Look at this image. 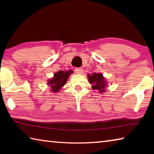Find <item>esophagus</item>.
<instances>
[{"instance_id":"1","label":"esophagus","mask_w":154,"mask_h":154,"mask_svg":"<svg viewBox=\"0 0 154 154\" xmlns=\"http://www.w3.org/2000/svg\"><path fill=\"white\" fill-rule=\"evenodd\" d=\"M75 71L78 74H82L83 72V69H82V68H75Z\"/></svg>"}]
</instances>
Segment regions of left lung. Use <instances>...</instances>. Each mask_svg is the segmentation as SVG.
<instances>
[{
  "label": "left lung",
  "mask_w": 154,
  "mask_h": 154,
  "mask_svg": "<svg viewBox=\"0 0 154 154\" xmlns=\"http://www.w3.org/2000/svg\"><path fill=\"white\" fill-rule=\"evenodd\" d=\"M88 77L90 84H92V88L93 90H97L100 93L105 92L107 83L103 74L94 72L92 75H88Z\"/></svg>",
  "instance_id": "left-lung-1"
}]
</instances>
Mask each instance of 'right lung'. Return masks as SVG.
Instances as JSON below:
<instances>
[{
	"label": "right lung",
	"mask_w": 154,
	"mask_h": 154,
	"mask_svg": "<svg viewBox=\"0 0 154 154\" xmlns=\"http://www.w3.org/2000/svg\"><path fill=\"white\" fill-rule=\"evenodd\" d=\"M72 72L73 71L69 70L66 71H58L54 74V76L51 79H49L48 83V85L51 88V92L54 93L58 92L60 90H61V88L64 86V85L66 84L68 78Z\"/></svg>",
	"instance_id": "obj_1"
}]
</instances>
